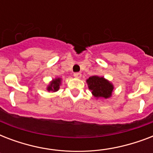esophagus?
Returning <instances> with one entry per match:
<instances>
[{
  "mask_svg": "<svg viewBox=\"0 0 153 153\" xmlns=\"http://www.w3.org/2000/svg\"><path fill=\"white\" fill-rule=\"evenodd\" d=\"M74 76L75 77V78L80 79V78H81V77H82V74H81V73H79V72H77V73H74Z\"/></svg>",
  "mask_w": 153,
  "mask_h": 153,
  "instance_id": "1",
  "label": "esophagus"
}]
</instances>
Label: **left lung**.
I'll use <instances>...</instances> for the list:
<instances>
[{
    "label": "left lung",
    "mask_w": 153,
    "mask_h": 153,
    "mask_svg": "<svg viewBox=\"0 0 153 153\" xmlns=\"http://www.w3.org/2000/svg\"><path fill=\"white\" fill-rule=\"evenodd\" d=\"M86 83L89 90L96 99L100 98H111L112 93L114 91V86L111 82L104 77L94 75L86 79Z\"/></svg>",
    "instance_id": "obj_1"
}]
</instances>
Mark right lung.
<instances>
[{
  "instance_id": "1",
  "label": "right lung",
  "mask_w": 153,
  "mask_h": 153,
  "mask_svg": "<svg viewBox=\"0 0 153 153\" xmlns=\"http://www.w3.org/2000/svg\"><path fill=\"white\" fill-rule=\"evenodd\" d=\"M61 84H62V79L61 78H58V77L57 78H55L47 86V91H48V92H51V93L56 92V91L59 90Z\"/></svg>"
}]
</instances>
